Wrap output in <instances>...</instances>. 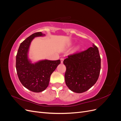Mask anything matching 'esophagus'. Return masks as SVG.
<instances>
[{
    "instance_id": "esophagus-1",
    "label": "esophagus",
    "mask_w": 121,
    "mask_h": 121,
    "mask_svg": "<svg viewBox=\"0 0 121 121\" xmlns=\"http://www.w3.org/2000/svg\"><path fill=\"white\" fill-rule=\"evenodd\" d=\"M63 61H64V58H60V62L61 63H63Z\"/></svg>"
}]
</instances>
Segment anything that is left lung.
<instances>
[{
	"label": "left lung",
	"mask_w": 121,
	"mask_h": 121,
	"mask_svg": "<svg viewBox=\"0 0 121 121\" xmlns=\"http://www.w3.org/2000/svg\"><path fill=\"white\" fill-rule=\"evenodd\" d=\"M63 63L66 67L65 84L73 92H85L97 81L101 58L98 49L94 44L86 50L69 55Z\"/></svg>",
	"instance_id": "1"
}]
</instances>
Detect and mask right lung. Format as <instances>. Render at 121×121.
Here are the masks:
<instances>
[{
    "mask_svg": "<svg viewBox=\"0 0 121 121\" xmlns=\"http://www.w3.org/2000/svg\"><path fill=\"white\" fill-rule=\"evenodd\" d=\"M44 35L41 32L30 35L21 43L16 56V67L20 81L25 87L34 92H42L48 87L51 75L60 63V60H45L32 64L28 59V51L32 40Z\"/></svg>",
    "mask_w": 121,
    "mask_h": 121,
    "instance_id": "1",
    "label": "right lung"
}]
</instances>
